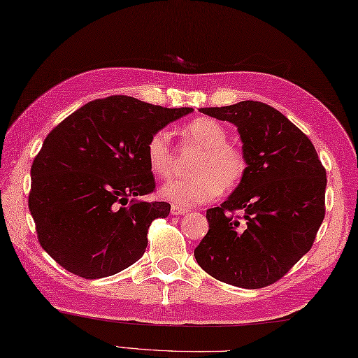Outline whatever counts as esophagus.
I'll return each instance as SVG.
<instances>
[{
    "mask_svg": "<svg viewBox=\"0 0 358 358\" xmlns=\"http://www.w3.org/2000/svg\"><path fill=\"white\" fill-rule=\"evenodd\" d=\"M171 214L172 215H185V214H187V209L178 208V206H172L171 208Z\"/></svg>",
    "mask_w": 358,
    "mask_h": 358,
    "instance_id": "1",
    "label": "esophagus"
}]
</instances>
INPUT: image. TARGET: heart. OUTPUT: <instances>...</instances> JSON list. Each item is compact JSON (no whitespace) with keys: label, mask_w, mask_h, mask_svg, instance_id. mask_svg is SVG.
<instances>
[{"label":"heart","mask_w":358,"mask_h":358,"mask_svg":"<svg viewBox=\"0 0 358 358\" xmlns=\"http://www.w3.org/2000/svg\"><path fill=\"white\" fill-rule=\"evenodd\" d=\"M185 138L203 149L191 178H173L159 187V196L175 206H195L222 195L223 187L237 186L246 173V158L241 150L227 144L226 129L212 118H196L183 129ZM148 162L159 177L172 171L171 135L157 131L148 143Z\"/></svg>","instance_id":"b5f03b06"}]
</instances>
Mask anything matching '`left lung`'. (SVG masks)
<instances>
[{
    "instance_id": "left-lung-1",
    "label": "left lung",
    "mask_w": 358,
    "mask_h": 358,
    "mask_svg": "<svg viewBox=\"0 0 358 358\" xmlns=\"http://www.w3.org/2000/svg\"><path fill=\"white\" fill-rule=\"evenodd\" d=\"M200 112L237 127L248 167L222 206L206 210L209 231L195 260L227 285L269 286L313 246L324 218L326 171L308 136L268 104L240 101Z\"/></svg>"
}]
</instances>
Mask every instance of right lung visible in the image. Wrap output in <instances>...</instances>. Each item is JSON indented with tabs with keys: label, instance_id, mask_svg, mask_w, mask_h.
<instances>
[{
	"label": "right lung",
	"instance_id": "right-lung-1",
	"mask_svg": "<svg viewBox=\"0 0 358 358\" xmlns=\"http://www.w3.org/2000/svg\"><path fill=\"white\" fill-rule=\"evenodd\" d=\"M191 112L113 95L85 104L45 136L30 169L29 210L53 260L90 280L140 260L150 223L171 212L169 203L141 200L155 189L148 143Z\"/></svg>",
	"mask_w": 358,
	"mask_h": 358
}]
</instances>
